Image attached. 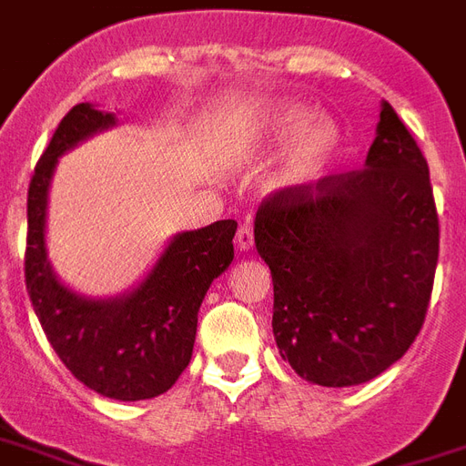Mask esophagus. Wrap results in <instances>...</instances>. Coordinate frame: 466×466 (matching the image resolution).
I'll use <instances>...</instances> for the list:
<instances>
[{"mask_svg":"<svg viewBox=\"0 0 466 466\" xmlns=\"http://www.w3.org/2000/svg\"><path fill=\"white\" fill-rule=\"evenodd\" d=\"M236 246L240 253H248L253 248V226L250 223H240V228L236 233Z\"/></svg>","mask_w":466,"mask_h":466,"instance_id":"34e87169","label":"esophagus"}]
</instances>
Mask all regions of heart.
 I'll list each match as a JSON object with an SVG mask.
<instances>
[{
	"label": "heart",
	"mask_w": 466,
	"mask_h": 466,
	"mask_svg": "<svg viewBox=\"0 0 466 466\" xmlns=\"http://www.w3.org/2000/svg\"><path fill=\"white\" fill-rule=\"evenodd\" d=\"M253 132L260 142L289 145L279 167V184L287 188L309 187L321 179L341 149L337 122L317 117L312 107L289 100L262 107Z\"/></svg>",
	"instance_id": "b5f03b06"
}]
</instances>
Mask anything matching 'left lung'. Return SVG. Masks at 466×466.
<instances>
[{"label":"left lung","instance_id":"obj_1","mask_svg":"<svg viewBox=\"0 0 466 466\" xmlns=\"http://www.w3.org/2000/svg\"><path fill=\"white\" fill-rule=\"evenodd\" d=\"M255 248L272 272V334L297 376L359 386L410 349L428 314L440 223L428 162L386 100L363 169L265 198Z\"/></svg>","mask_w":466,"mask_h":466}]
</instances>
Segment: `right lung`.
I'll return each instance as SVG.
<instances>
[{
  "label": "right lung",
  "instance_id": "obj_1",
  "mask_svg": "<svg viewBox=\"0 0 466 466\" xmlns=\"http://www.w3.org/2000/svg\"><path fill=\"white\" fill-rule=\"evenodd\" d=\"M117 125L115 113L80 103L56 127L29 184L26 289L48 344L90 390L115 400H147L167 393L194 351L198 307L233 262L236 220H216L171 238L137 287L93 299L56 278L46 250L48 187L58 157Z\"/></svg>",
  "mask_w": 466,
  "mask_h": 466
}]
</instances>
